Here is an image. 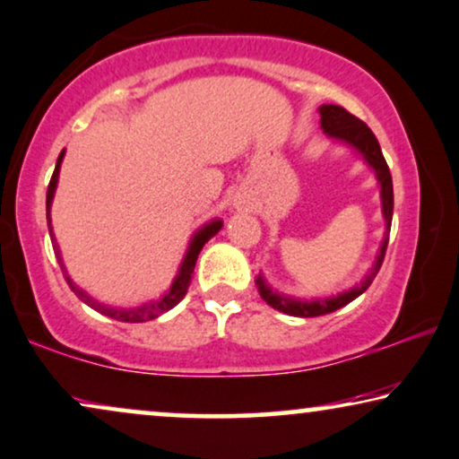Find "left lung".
<instances>
[{
    "label": "left lung",
    "instance_id": "obj_1",
    "mask_svg": "<svg viewBox=\"0 0 459 459\" xmlns=\"http://www.w3.org/2000/svg\"><path fill=\"white\" fill-rule=\"evenodd\" d=\"M321 113V127L325 130L327 136L338 138L342 143H348L354 146L361 155L365 157V161L369 163L371 168L376 169L377 180H380L382 186V212L384 218H386V237H384L380 254H377L376 264L371 268L368 277H365L361 283L354 285L352 290L342 291L338 296L325 298V300H296V298L285 296V293L273 291V287L266 285V281L262 274L255 277V285H258V291L268 307L281 310V313L291 315V316H321V315H329L333 310H338L346 304H351L354 298H359L361 293L368 290L371 285V281L376 279L377 271H380L384 255H386V247H388V235H390V224H393V207H394V195H393V176H390L388 163L382 155L380 143L374 136V132L369 130L368 124H363L361 119L354 117L352 113H348L344 107L338 105H323L319 108Z\"/></svg>",
    "mask_w": 459,
    "mask_h": 459
}]
</instances>
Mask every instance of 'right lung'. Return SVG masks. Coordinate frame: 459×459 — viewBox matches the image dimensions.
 I'll return each mask as SVG.
<instances>
[{
	"mask_svg": "<svg viewBox=\"0 0 459 459\" xmlns=\"http://www.w3.org/2000/svg\"><path fill=\"white\" fill-rule=\"evenodd\" d=\"M65 157V151L60 152L58 155V161H56V168H54V174H52V180L50 185H48V195H46V213H48V220H50V205H52V199H54V191H56V182H58V172H60V161H63ZM222 229V220H212L210 224H205L204 229L197 230V235L193 237L191 246H188V252L185 255V260H182V266L178 274H176L174 283L172 287H169V291L166 293L163 298H159V300H151V302H144L140 304V307H134V308H121V307H107V304H100L96 302L94 298L88 296L83 290H79V287L73 283L69 274H66L65 271V264H63V258H60V252H58V246L54 243V254H56L58 258V264L60 268H63V274L66 279V283H69L71 291L75 293V296L79 298V300L88 304V307H91L94 310H98V313L111 316V319L115 321H121V323H144V321H152L157 319L159 315L168 313L169 308H174L176 304H178L182 298L186 296L188 291V285H191L193 281V271H195V264H197V255L201 249H204V246L207 241L212 239L213 235L218 233V230ZM50 237L54 239L52 230H50Z\"/></svg>",
	"mask_w": 459,
	"mask_h": 459,
	"instance_id": "add662e5",
	"label": "right lung"
}]
</instances>
